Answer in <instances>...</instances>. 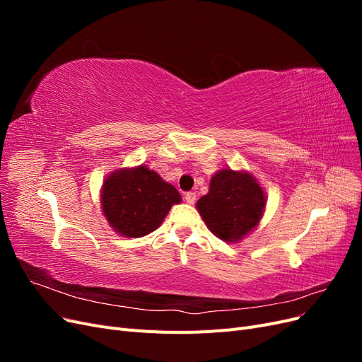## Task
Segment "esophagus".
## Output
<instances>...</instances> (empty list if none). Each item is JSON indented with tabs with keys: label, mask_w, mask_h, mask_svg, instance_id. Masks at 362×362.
Masks as SVG:
<instances>
[{
	"label": "esophagus",
	"mask_w": 362,
	"mask_h": 362,
	"mask_svg": "<svg viewBox=\"0 0 362 362\" xmlns=\"http://www.w3.org/2000/svg\"><path fill=\"white\" fill-rule=\"evenodd\" d=\"M184 199H185V202H187V204H194V201H196V193L187 192V193L184 194Z\"/></svg>",
	"instance_id": "1"
}]
</instances>
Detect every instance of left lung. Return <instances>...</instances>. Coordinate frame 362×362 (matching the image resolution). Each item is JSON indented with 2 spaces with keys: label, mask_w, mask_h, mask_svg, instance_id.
<instances>
[{
  "label": "left lung",
  "mask_w": 362,
  "mask_h": 362,
  "mask_svg": "<svg viewBox=\"0 0 362 362\" xmlns=\"http://www.w3.org/2000/svg\"><path fill=\"white\" fill-rule=\"evenodd\" d=\"M264 205V193L252 175L225 169L211 178L210 192L196 208L210 231L231 243L258 225Z\"/></svg>",
  "instance_id": "8db88e82"
}]
</instances>
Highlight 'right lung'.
I'll return each instance as SVG.
<instances>
[{
  "instance_id": "1",
  "label": "right lung",
  "mask_w": 362,
  "mask_h": 362,
  "mask_svg": "<svg viewBox=\"0 0 362 362\" xmlns=\"http://www.w3.org/2000/svg\"><path fill=\"white\" fill-rule=\"evenodd\" d=\"M101 199L104 216L119 234L144 237L156 231L181 196L158 173L139 166L112 173L103 185Z\"/></svg>"
}]
</instances>
